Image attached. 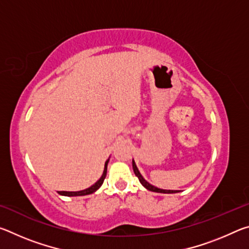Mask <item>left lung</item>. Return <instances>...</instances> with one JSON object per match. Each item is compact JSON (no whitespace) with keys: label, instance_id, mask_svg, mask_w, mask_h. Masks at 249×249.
<instances>
[{"label":"left lung","instance_id":"obj_1","mask_svg":"<svg viewBox=\"0 0 249 249\" xmlns=\"http://www.w3.org/2000/svg\"><path fill=\"white\" fill-rule=\"evenodd\" d=\"M133 170H134L135 176L137 177L138 180H140V182H141L142 185H144V187L147 189V190L153 191V192H158V193H178V192H180L179 190H163V189H159V188H157V187H155V185L150 184V183L148 182V181H146V180L144 179V177H142V176L141 175V172H140V170H138V168H137V166H136V163H135L134 159H133Z\"/></svg>","mask_w":249,"mask_h":249}]
</instances>
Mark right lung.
I'll list each match as a JSON object with an SVG mask.
<instances>
[{
    "label": "right lung",
    "mask_w": 249,
    "mask_h": 249,
    "mask_svg": "<svg viewBox=\"0 0 249 249\" xmlns=\"http://www.w3.org/2000/svg\"><path fill=\"white\" fill-rule=\"evenodd\" d=\"M108 160L109 158L105 161V165H104V170H103V174L101 176V178L96 181L94 184H92L90 188L88 189H84V190L81 191H58L59 195L61 196H88V195H91V193L95 192L98 189L101 187V185L103 184V181L105 179V177H107V163H108Z\"/></svg>",
    "instance_id": "obj_1"
}]
</instances>
